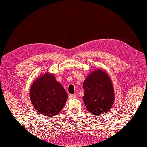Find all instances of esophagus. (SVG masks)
I'll return each instance as SVG.
<instances>
[{"mask_svg":"<svg viewBox=\"0 0 147 147\" xmlns=\"http://www.w3.org/2000/svg\"><path fill=\"white\" fill-rule=\"evenodd\" d=\"M68 98L69 99H75L76 98V95L74 94H69L68 95Z\"/></svg>","mask_w":147,"mask_h":147,"instance_id":"esophagus-1","label":"esophagus"}]
</instances>
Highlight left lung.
<instances>
[{
	"label": "left lung",
	"instance_id": "obj_1",
	"mask_svg": "<svg viewBox=\"0 0 147 147\" xmlns=\"http://www.w3.org/2000/svg\"><path fill=\"white\" fill-rule=\"evenodd\" d=\"M83 101L88 110L94 115H101L111 109L114 93L110 78L105 72L98 69L91 73L83 83Z\"/></svg>",
	"mask_w": 147,
	"mask_h": 147
}]
</instances>
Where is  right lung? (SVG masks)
Here are the masks:
<instances>
[{
    "mask_svg": "<svg viewBox=\"0 0 147 147\" xmlns=\"http://www.w3.org/2000/svg\"><path fill=\"white\" fill-rule=\"evenodd\" d=\"M30 99L41 115L52 117L58 114L65 105L67 94L53 74H44L31 86Z\"/></svg>",
    "mask_w": 147,
    "mask_h": 147,
    "instance_id": "1",
    "label": "right lung"
}]
</instances>
